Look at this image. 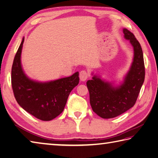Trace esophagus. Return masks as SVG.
<instances>
[{"mask_svg":"<svg viewBox=\"0 0 158 158\" xmlns=\"http://www.w3.org/2000/svg\"><path fill=\"white\" fill-rule=\"evenodd\" d=\"M88 77H89V74L86 71V70H81L79 73L80 79H81V81H85V80L88 78Z\"/></svg>","mask_w":158,"mask_h":158,"instance_id":"1","label":"esophagus"}]
</instances>
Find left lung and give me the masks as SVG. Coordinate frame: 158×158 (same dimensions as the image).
I'll return each instance as SVG.
<instances>
[{
	"label": "left lung",
	"mask_w": 158,
	"mask_h": 158,
	"mask_svg": "<svg viewBox=\"0 0 158 158\" xmlns=\"http://www.w3.org/2000/svg\"><path fill=\"white\" fill-rule=\"evenodd\" d=\"M123 32L124 38L129 40L134 49L132 65L123 83L114 86L94 75L86 83L93 111L103 119L113 118L132 108L145 80V64L141 46L128 30L123 28Z\"/></svg>",
	"instance_id": "left-lung-1"
}]
</instances>
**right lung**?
<instances>
[{
    "label": "right lung",
    "instance_id": "add662e5",
    "mask_svg": "<svg viewBox=\"0 0 158 158\" xmlns=\"http://www.w3.org/2000/svg\"><path fill=\"white\" fill-rule=\"evenodd\" d=\"M23 38L11 69V85L17 102L36 118L50 121L64 109L70 92L79 81V72L73 75L48 82H39L26 75L21 64Z\"/></svg>",
    "mask_w": 158,
    "mask_h": 158
}]
</instances>
